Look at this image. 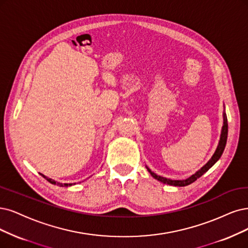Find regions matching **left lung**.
I'll list each match as a JSON object with an SVG mask.
<instances>
[{
	"mask_svg": "<svg viewBox=\"0 0 248 248\" xmlns=\"http://www.w3.org/2000/svg\"><path fill=\"white\" fill-rule=\"evenodd\" d=\"M227 137H228V121H227V115L226 113H224V125L222 127V134H221V139H219V143H218V146L215 152V154L213 155V157L210 158V160L205 164L204 167L201 168L196 173H194V175H192L190 178L186 179V180H170V179H167V178H163V177H160V176H157L156 173L152 172L148 168V171L151 173V176L156 179L162 183H164V184H168V185H171V186H179V187H184V186H187V185H190L192 184V183L195 182L198 178H200L201 176L203 175L204 172H206L210 168H212L214 164L219 159V157L222 156V154L224 152V149L226 147V143H227Z\"/></svg>",
	"mask_w": 248,
	"mask_h": 248,
	"instance_id": "8db88e82",
	"label": "left lung"
}]
</instances>
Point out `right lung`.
Segmentation results:
<instances>
[{"label":"right lung","instance_id":"obj_1","mask_svg":"<svg viewBox=\"0 0 248 248\" xmlns=\"http://www.w3.org/2000/svg\"><path fill=\"white\" fill-rule=\"evenodd\" d=\"M42 175V173H41ZM46 180H47L48 182H50L51 184H54V185H56L57 184V186H60V187H68V186H71L72 184H61V183H58V182H55L54 180H52V179H50V178H47L46 176H44V175H42Z\"/></svg>","mask_w":248,"mask_h":248}]
</instances>
